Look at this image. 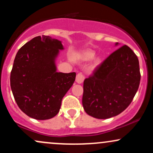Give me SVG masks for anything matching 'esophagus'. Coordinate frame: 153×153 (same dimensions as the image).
Wrapping results in <instances>:
<instances>
[{
	"label": "esophagus",
	"mask_w": 153,
	"mask_h": 153,
	"mask_svg": "<svg viewBox=\"0 0 153 153\" xmlns=\"http://www.w3.org/2000/svg\"><path fill=\"white\" fill-rule=\"evenodd\" d=\"M84 78H85L84 75H82V73H78V74L76 75V79H75V81L78 82V83L80 84V83H82V82H83Z\"/></svg>",
	"instance_id": "34e87169"
}]
</instances>
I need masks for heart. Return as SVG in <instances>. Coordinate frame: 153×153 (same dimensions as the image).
Segmentation results:
<instances>
[{
    "label": "heart",
    "instance_id": "b5f03b06",
    "mask_svg": "<svg viewBox=\"0 0 153 153\" xmlns=\"http://www.w3.org/2000/svg\"><path fill=\"white\" fill-rule=\"evenodd\" d=\"M96 56V52H94V50H86L82 52L80 54V58L83 60L85 61H88V60H91L93 59ZM100 62V59H97L96 60V64H99Z\"/></svg>",
    "mask_w": 153,
    "mask_h": 153
}]
</instances>
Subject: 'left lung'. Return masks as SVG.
<instances>
[{"label": "left lung", "instance_id": "1", "mask_svg": "<svg viewBox=\"0 0 153 153\" xmlns=\"http://www.w3.org/2000/svg\"><path fill=\"white\" fill-rule=\"evenodd\" d=\"M140 78L136 54L127 45L119 47L84 80V110L91 117L101 119L119 114L132 101Z\"/></svg>", "mask_w": 153, "mask_h": 153}]
</instances>
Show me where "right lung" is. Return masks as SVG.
<instances>
[{
	"mask_svg": "<svg viewBox=\"0 0 153 153\" xmlns=\"http://www.w3.org/2000/svg\"><path fill=\"white\" fill-rule=\"evenodd\" d=\"M61 41L36 36L21 47L10 72V88L21 110L31 118L46 120L58 114L62 98L76 73L57 72L55 59Z\"/></svg>",
	"mask_w": 153,
	"mask_h": 153,
	"instance_id": "obj_1",
	"label": "right lung"
}]
</instances>
